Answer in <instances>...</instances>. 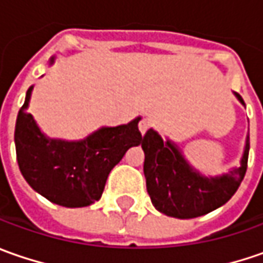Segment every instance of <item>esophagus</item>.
Wrapping results in <instances>:
<instances>
[{
	"instance_id": "1",
	"label": "esophagus",
	"mask_w": 263,
	"mask_h": 263,
	"mask_svg": "<svg viewBox=\"0 0 263 263\" xmlns=\"http://www.w3.org/2000/svg\"><path fill=\"white\" fill-rule=\"evenodd\" d=\"M149 126H151V121H149L148 118H144V119H141L140 123H138V128H140L141 134L144 135L145 132L148 131Z\"/></svg>"
}]
</instances>
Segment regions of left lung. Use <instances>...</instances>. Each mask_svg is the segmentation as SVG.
Returning <instances> with one entry per match:
<instances>
[{
  "label": "left lung",
  "instance_id": "obj_1",
  "mask_svg": "<svg viewBox=\"0 0 263 263\" xmlns=\"http://www.w3.org/2000/svg\"><path fill=\"white\" fill-rule=\"evenodd\" d=\"M245 104L241 96L237 95ZM144 175L151 202L160 213L175 218H195L224 205L241 183L248 170L249 137L240 167L215 179H206L189 167L175 144L149 129L142 137Z\"/></svg>",
  "mask_w": 263,
  "mask_h": 263
}]
</instances>
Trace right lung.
Listing matches in <instances>:
<instances>
[{
    "label": "right lung",
    "instance_id": "obj_1",
    "mask_svg": "<svg viewBox=\"0 0 263 263\" xmlns=\"http://www.w3.org/2000/svg\"><path fill=\"white\" fill-rule=\"evenodd\" d=\"M32 87L20 107L14 142L26 182L50 202L67 208L87 206L100 199L110 170L126 149L142 141L138 122L102 128L78 142L48 140L27 112Z\"/></svg>",
    "mask_w": 263,
    "mask_h": 263
}]
</instances>
